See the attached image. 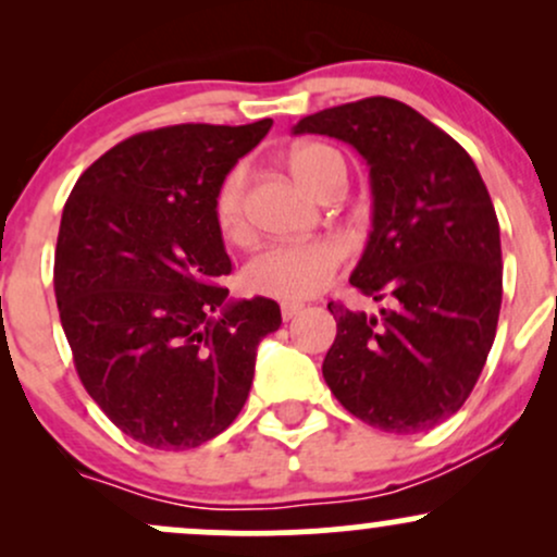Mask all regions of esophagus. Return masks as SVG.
Here are the masks:
<instances>
[{"instance_id": "1", "label": "esophagus", "mask_w": 557, "mask_h": 557, "mask_svg": "<svg viewBox=\"0 0 557 557\" xmlns=\"http://www.w3.org/2000/svg\"><path fill=\"white\" fill-rule=\"evenodd\" d=\"M280 311H283V319H296L300 311H304V304H290V300H285L283 306H280Z\"/></svg>"}]
</instances>
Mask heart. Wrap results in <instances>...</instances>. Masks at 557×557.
I'll return each instance as SVG.
<instances>
[{
	"instance_id": "heart-1",
	"label": "heart",
	"mask_w": 557,
	"mask_h": 557,
	"mask_svg": "<svg viewBox=\"0 0 557 557\" xmlns=\"http://www.w3.org/2000/svg\"><path fill=\"white\" fill-rule=\"evenodd\" d=\"M293 172L309 190L319 194L335 172H345L343 157L322 144L300 146L293 154ZM246 168H233L214 196L216 227L227 240L248 235L246 220ZM343 259V246L332 238L272 243L246 264L243 283L251 293L283 300H304L317 296L330 283Z\"/></svg>"
}]
</instances>
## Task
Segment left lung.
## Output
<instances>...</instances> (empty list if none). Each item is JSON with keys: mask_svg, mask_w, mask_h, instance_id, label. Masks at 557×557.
<instances>
[{"mask_svg": "<svg viewBox=\"0 0 557 557\" xmlns=\"http://www.w3.org/2000/svg\"><path fill=\"white\" fill-rule=\"evenodd\" d=\"M293 133L345 140L367 162L372 230L350 285L389 304L376 317L327 304L324 382L376 430H432L463 406L495 343L503 257L487 185L458 140L387 96L309 114Z\"/></svg>", "mask_w": 557, "mask_h": 557, "instance_id": "obj_1", "label": "left lung"}]
</instances>
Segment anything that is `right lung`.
Returning <instances> with one entry per match:
<instances>
[{
    "label": "right lung",
    "mask_w": 557,
    "mask_h": 557,
    "mask_svg": "<svg viewBox=\"0 0 557 557\" xmlns=\"http://www.w3.org/2000/svg\"><path fill=\"white\" fill-rule=\"evenodd\" d=\"M270 127L138 133L96 159L62 209L54 296L75 369L112 424L157 450L225 432L257 345L283 324L270 298H227L214 216L220 183Z\"/></svg>",
    "instance_id": "obj_1"
}]
</instances>
